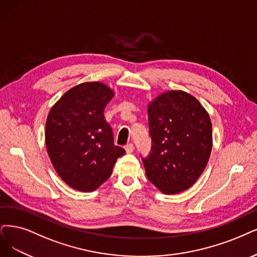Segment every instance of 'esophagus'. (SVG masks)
<instances>
[{
  "label": "esophagus",
  "instance_id": "34e87169",
  "mask_svg": "<svg viewBox=\"0 0 257 257\" xmlns=\"http://www.w3.org/2000/svg\"><path fill=\"white\" fill-rule=\"evenodd\" d=\"M125 149H126V151L128 154H130V153H132V151L135 150V145L132 144V143H129V144H127L126 146H125Z\"/></svg>",
  "mask_w": 257,
  "mask_h": 257
}]
</instances>
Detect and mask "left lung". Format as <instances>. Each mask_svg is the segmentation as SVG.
I'll return each mask as SVG.
<instances>
[{"label":"left lung","mask_w":257,"mask_h":257,"mask_svg":"<svg viewBox=\"0 0 257 257\" xmlns=\"http://www.w3.org/2000/svg\"><path fill=\"white\" fill-rule=\"evenodd\" d=\"M150 153L142 157L146 176L168 195L191 187L204 170L212 151V122L194 96L164 93L148 106Z\"/></svg>","instance_id":"1"}]
</instances>
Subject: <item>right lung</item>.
I'll list each match as a JSON object with an SVG mask.
<instances>
[{"instance_id":"right-lung-1","label":"right lung","mask_w":257,"mask_h":257,"mask_svg":"<svg viewBox=\"0 0 257 257\" xmlns=\"http://www.w3.org/2000/svg\"><path fill=\"white\" fill-rule=\"evenodd\" d=\"M113 95L101 82L80 83L66 92L47 116V154L59 177L78 191L96 189L126 153L114 145L111 126L103 117Z\"/></svg>"}]
</instances>
